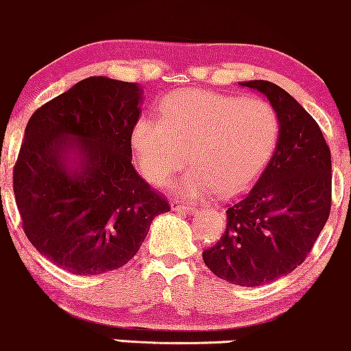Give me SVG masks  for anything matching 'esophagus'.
<instances>
[{
  "label": "esophagus",
  "instance_id": "1",
  "mask_svg": "<svg viewBox=\"0 0 351 351\" xmlns=\"http://www.w3.org/2000/svg\"><path fill=\"white\" fill-rule=\"evenodd\" d=\"M171 207H172V210H176V212H195L197 210L195 207L187 206V204L179 202V200H172Z\"/></svg>",
  "mask_w": 351,
  "mask_h": 351
}]
</instances>
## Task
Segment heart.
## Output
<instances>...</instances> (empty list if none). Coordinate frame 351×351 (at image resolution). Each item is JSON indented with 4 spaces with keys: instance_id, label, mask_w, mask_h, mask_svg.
Returning a JSON list of instances; mask_svg holds the SVG:
<instances>
[{
    "instance_id": "1",
    "label": "heart",
    "mask_w": 351,
    "mask_h": 351,
    "mask_svg": "<svg viewBox=\"0 0 351 351\" xmlns=\"http://www.w3.org/2000/svg\"><path fill=\"white\" fill-rule=\"evenodd\" d=\"M159 117L141 116L131 145L141 172L169 186L189 164L180 192L200 199L215 192H245L262 176L280 136V119L269 101L208 89H179L159 102Z\"/></svg>"
}]
</instances>
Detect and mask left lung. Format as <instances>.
Instances as JSON below:
<instances>
[{
    "label": "left lung",
    "mask_w": 351,
    "mask_h": 351,
    "mask_svg": "<svg viewBox=\"0 0 351 351\" xmlns=\"http://www.w3.org/2000/svg\"><path fill=\"white\" fill-rule=\"evenodd\" d=\"M270 101L280 119L274 157L257 184L227 208V226L202 252L212 274L242 287L289 275L313 249L332 208V159L320 125L269 81L240 82Z\"/></svg>",
    "instance_id": "left-lung-1"
}]
</instances>
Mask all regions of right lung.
<instances>
[{"label":"right lung","mask_w":351,"mask_h":351,"mask_svg":"<svg viewBox=\"0 0 351 351\" xmlns=\"http://www.w3.org/2000/svg\"><path fill=\"white\" fill-rule=\"evenodd\" d=\"M136 82L93 76L34 111L13 169L23 230L74 275H99L139 250L167 199L131 162Z\"/></svg>","instance_id":"obj_1"}]
</instances>
